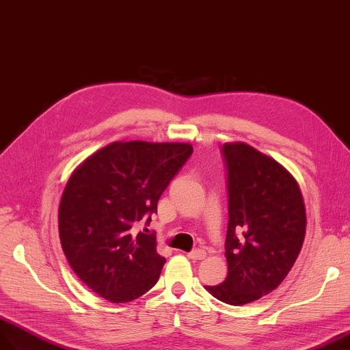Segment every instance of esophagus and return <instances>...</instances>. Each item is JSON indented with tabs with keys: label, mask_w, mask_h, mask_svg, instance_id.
Listing matches in <instances>:
<instances>
[{
	"label": "esophagus",
	"mask_w": 350,
	"mask_h": 350,
	"mask_svg": "<svg viewBox=\"0 0 350 350\" xmlns=\"http://www.w3.org/2000/svg\"><path fill=\"white\" fill-rule=\"evenodd\" d=\"M187 256L193 260H202L206 256V252L203 249H194L190 253H187Z\"/></svg>",
	"instance_id": "esophagus-1"
}]
</instances>
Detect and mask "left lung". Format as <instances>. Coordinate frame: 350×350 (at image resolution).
I'll return each mask as SVG.
<instances>
[{"label": "left lung", "mask_w": 350, "mask_h": 350, "mask_svg": "<svg viewBox=\"0 0 350 350\" xmlns=\"http://www.w3.org/2000/svg\"><path fill=\"white\" fill-rule=\"evenodd\" d=\"M228 275L204 286L224 304L240 306L275 290L295 265L306 232L299 184L277 160L244 143H226Z\"/></svg>", "instance_id": "obj_1"}]
</instances>
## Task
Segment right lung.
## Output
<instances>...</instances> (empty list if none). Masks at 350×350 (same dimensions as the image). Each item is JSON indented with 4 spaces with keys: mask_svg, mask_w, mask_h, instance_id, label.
I'll return each instance as SVG.
<instances>
[{
    "mask_svg": "<svg viewBox=\"0 0 350 350\" xmlns=\"http://www.w3.org/2000/svg\"><path fill=\"white\" fill-rule=\"evenodd\" d=\"M193 153L191 144L116 141L70 175L59 207L63 252L85 286L113 304L152 288L166 259L156 235L134 232L152 221L171 179Z\"/></svg>",
    "mask_w": 350,
    "mask_h": 350,
    "instance_id": "right-lung-1",
    "label": "right lung"
}]
</instances>
